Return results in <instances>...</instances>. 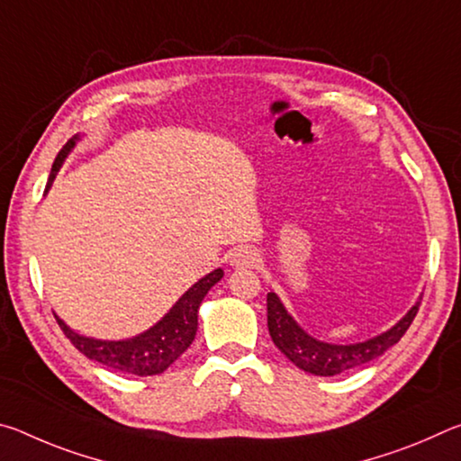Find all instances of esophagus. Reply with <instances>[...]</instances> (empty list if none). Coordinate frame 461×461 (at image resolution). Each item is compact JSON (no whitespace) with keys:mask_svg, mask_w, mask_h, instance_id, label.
<instances>
[{"mask_svg":"<svg viewBox=\"0 0 461 461\" xmlns=\"http://www.w3.org/2000/svg\"><path fill=\"white\" fill-rule=\"evenodd\" d=\"M258 254L254 252L252 248L248 246H240L231 252L230 256V264L233 268H254L258 264Z\"/></svg>","mask_w":461,"mask_h":461,"instance_id":"34e87169","label":"esophagus"}]
</instances>
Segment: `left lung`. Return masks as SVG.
<instances>
[{
	"label": "left lung",
	"mask_w": 461,
	"mask_h": 461,
	"mask_svg": "<svg viewBox=\"0 0 461 461\" xmlns=\"http://www.w3.org/2000/svg\"><path fill=\"white\" fill-rule=\"evenodd\" d=\"M423 299V296H420ZM420 301L411 307V311L404 315L399 323L390 327L388 331L376 335L360 343H348V346H339V343H327L309 335L303 327L288 315L283 303H280L276 293H268L267 307H268V331L275 346L283 352L288 360L301 370L315 376H335L346 370L360 368V366L376 360L378 356L399 343L401 338L415 319L419 311Z\"/></svg>",
	"instance_id": "1"
}]
</instances>
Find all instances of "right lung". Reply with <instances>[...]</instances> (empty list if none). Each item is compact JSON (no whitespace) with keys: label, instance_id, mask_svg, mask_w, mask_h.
<instances>
[{"label":"right lung","instance_id":"obj_1","mask_svg":"<svg viewBox=\"0 0 461 461\" xmlns=\"http://www.w3.org/2000/svg\"><path fill=\"white\" fill-rule=\"evenodd\" d=\"M79 136H73L68 142L62 146L54 165L50 170L49 183H46V191L50 189L54 176L62 167V162L73 150ZM223 278V270L217 268L209 272L207 276L197 280L189 291H186L181 299H178L173 309L160 319L158 323L152 325L150 330L136 335L130 339L109 341V339H95L85 338V335L73 331L62 319L57 321L60 325L62 333L71 339L73 346L85 354L89 360H95L99 364L107 366V368L136 374V376H154V374H162L176 357H181L186 348L191 346L197 333V317H199V305L205 299V294L212 291V286L220 283Z\"/></svg>","mask_w":461,"mask_h":461}]
</instances>
